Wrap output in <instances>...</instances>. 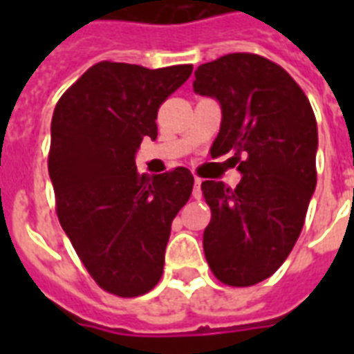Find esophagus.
<instances>
[{"mask_svg":"<svg viewBox=\"0 0 354 354\" xmlns=\"http://www.w3.org/2000/svg\"><path fill=\"white\" fill-rule=\"evenodd\" d=\"M200 185H202V180L200 178H194V187H193V196L196 200L202 198V189H200Z\"/></svg>","mask_w":354,"mask_h":354,"instance_id":"obj_1","label":"esophagus"}]
</instances>
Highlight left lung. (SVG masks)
Returning <instances> with one entry per match:
<instances>
[{
	"mask_svg": "<svg viewBox=\"0 0 354 354\" xmlns=\"http://www.w3.org/2000/svg\"><path fill=\"white\" fill-rule=\"evenodd\" d=\"M193 90L221 104L211 154L233 150L242 174L235 189L202 183L211 207L205 259L222 283L255 285L285 263L301 233L316 189V118L285 69L250 53L202 64Z\"/></svg>",
	"mask_w": 354,
	"mask_h": 354,
	"instance_id": "8db88e82",
	"label": "left lung"
}]
</instances>
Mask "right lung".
<instances>
[{
  "instance_id": "add662e5",
  "label": "right lung",
  "mask_w": 354,
  "mask_h": 354,
  "mask_svg": "<svg viewBox=\"0 0 354 354\" xmlns=\"http://www.w3.org/2000/svg\"><path fill=\"white\" fill-rule=\"evenodd\" d=\"M191 73L189 64L99 62L53 113L49 178L58 221L97 285L115 296L158 285L171 224L193 193L185 167L154 176L136 169L141 141L158 136V108Z\"/></svg>"
}]
</instances>
